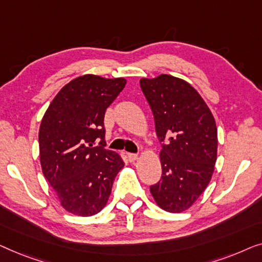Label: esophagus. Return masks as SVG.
I'll use <instances>...</instances> for the list:
<instances>
[{"mask_svg": "<svg viewBox=\"0 0 262 262\" xmlns=\"http://www.w3.org/2000/svg\"><path fill=\"white\" fill-rule=\"evenodd\" d=\"M128 159H129L130 161H135L136 159H138V154H133V153H128L127 154Z\"/></svg>", "mask_w": 262, "mask_h": 262, "instance_id": "esophagus-1", "label": "esophagus"}]
</instances>
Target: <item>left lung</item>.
Returning a JSON list of instances; mask_svg holds the SVG:
<instances>
[{
  "label": "left lung",
  "mask_w": 262,
  "mask_h": 262,
  "mask_svg": "<svg viewBox=\"0 0 262 262\" xmlns=\"http://www.w3.org/2000/svg\"><path fill=\"white\" fill-rule=\"evenodd\" d=\"M161 142V180L150 186L158 206L185 211L204 192L217 159V127L209 106L186 80L169 75L141 78Z\"/></svg>",
  "instance_id": "1"
}]
</instances>
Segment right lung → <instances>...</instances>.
<instances>
[{
    "label": "right lung",
    "mask_w": 262,
    "mask_h": 262,
    "mask_svg": "<svg viewBox=\"0 0 262 262\" xmlns=\"http://www.w3.org/2000/svg\"><path fill=\"white\" fill-rule=\"evenodd\" d=\"M124 78L84 75L61 88L39 129L40 164L62 208L93 216L104 208L115 177L123 168L120 154L103 148L104 114L123 90ZM101 139L99 146L93 143Z\"/></svg>",
    "instance_id": "obj_1"
}]
</instances>
